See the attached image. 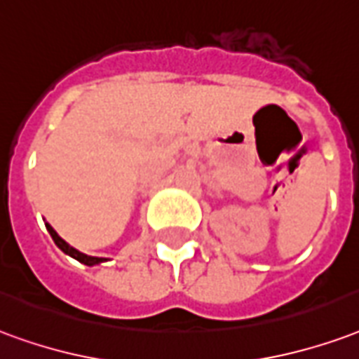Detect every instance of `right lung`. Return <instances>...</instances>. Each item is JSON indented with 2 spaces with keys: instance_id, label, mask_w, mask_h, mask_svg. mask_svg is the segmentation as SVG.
Masks as SVG:
<instances>
[{
  "instance_id": "add662e5",
  "label": "right lung",
  "mask_w": 359,
  "mask_h": 359,
  "mask_svg": "<svg viewBox=\"0 0 359 359\" xmlns=\"http://www.w3.org/2000/svg\"><path fill=\"white\" fill-rule=\"evenodd\" d=\"M45 226H47V230H49V233H51L53 241L57 243L58 249H62V251H65L66 255H70V257H74L76 261L83 262V264H87V266H93V264H98V262L104 261V259H98V257H87V255L79 253L78 249H74V247L68 245V243H66V241L62 240V238H60V236H58V233L55 232V230H53L51 224H45Z\"/></svg>"
}]
</instances>
